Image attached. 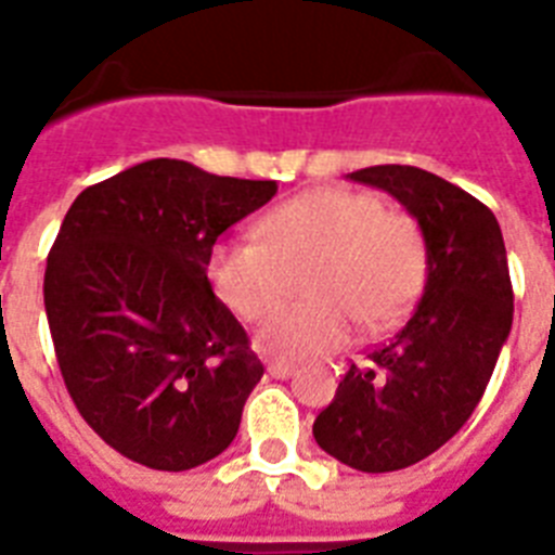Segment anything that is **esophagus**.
<instances>
[{
	"label": "esophagus",
	"mask_w": 555,
	"mask_h": 555,
	"mask_svg": "<svg viewBox=\"0 0 555 555\" xmlns=\"http://www.w3.org/2000/svg\"><path fill=\"white\" fill-rule=\"evenodd\" d=\"M268 374H270V377L285 379V377H291V374H294V365H291V363H270Z\"/></svg>",
	"instance_id": "obj_1"
}]
</instances>
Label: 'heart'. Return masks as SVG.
<instances>
[{"label": "heart", "instance_id": "obj_1", "mask_svg": "<svg viewBox=\"0 0 555 555\" xmlns=\"http://www.w3.org/2000/svg\"><path fill=\"white\" fill-rule=\"evenodd\" d=\"M261 238L230 235L209 253L218 299L242 320L272 311L286 270L313 260L311 304L270 313L259 346L279 360H317L346 348L354 322L379 328L412 302L426 270L423 235L409 216L363 190L317 186L282 201L259 221Z\"/></svg>", "mask_w": 555, "mask_h": 555}]
</instances>
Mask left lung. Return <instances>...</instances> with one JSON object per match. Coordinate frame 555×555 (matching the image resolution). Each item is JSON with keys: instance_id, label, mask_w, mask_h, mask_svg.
Returning a JSON list of instances; mask_svg holds the SVG:
<instances>
[{"instance_id": "8db88e82", "label": "left lung", "mask_w": 555, "mask_h": 555, "mask_svg": "<svg viewBox=\"0 0 555 555\" xmlns=\"http://www.w3.org/2000/svg\"><path fill=\"white\" fill-rule=\"evenodd\" d=\"M348 178L417 218L426 285L395 337L339 379L313 438L351 469L395 473L438 452L481 403L513 325L507 250L492 209L426 169L386 164Z\"/></svg>"}]
</instances>
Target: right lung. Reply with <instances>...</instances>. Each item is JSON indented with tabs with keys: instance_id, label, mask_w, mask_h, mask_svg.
I'll list each match as a JSON object with an SVG mask.
<instances>
[{
	"instance_id": "1",
	"label": "right lung",
	"mask_w": 555,
	"mask_h": 555,
	"mask_svg": "<svg viewBox=\"0 0 555 555\" xmlns=\"http://www.w3.org/2000/svg\"><path fill=\"white\" fill-rule=\"evenodd\" d=\"M273 195L276 181L155 158L65 212L42 287L56 363L82 421L134 464L184 473L233 443L264 365L207 261Z\"/></svg>"
}]
</instances>
